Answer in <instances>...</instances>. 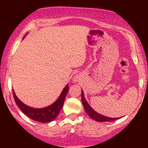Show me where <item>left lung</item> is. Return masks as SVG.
<instances>
[{"label": "left lung", "mask_w": 148, "mask_h": 148, "mask_svg": "<svg viewBox=\"0 0 148 148\" xmlns=\"http://www.w3.org/2000/svg\"><path fill=\"white\" fill-rule=\"evenodd\" d=\"M81 100H82V103L84 105V107L85 108V111H86L87 114H88L91 118H92L93 120H95V121L97 122H109V121H113V120H117L120 118H108V117L104 116V115L99 114V113H97L92 108V107L90 106L89 103L87 102L86 99L84 97V93L83 90H81Z\"/></svg>", "instance_id": "left-lung-1"}]
</instances>
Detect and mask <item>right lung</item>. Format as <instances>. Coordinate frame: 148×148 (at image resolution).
Segmentation results:
<instances>
[{"label": "right lung", "mask_w": 148, "mask_h": 148, "mask_svg": "<svg viewBox=\"0 0 148 148\" xmlns=\"http://www.w3.org/2000/svg\"><path fill=\"white\" fill-rule=\"evenodd\" d=\"M68 90L69 86L67 84L64 87L63 90L62 91L58 99L53 103H52L50 106L45 107V108H34L24 104L21 100L18 99L15 95L14 90H12L15 102L22 112L32 120L42 123L51 122L58 115L61 108L63 106L64 99H65V97L67 95Z\"/></svg>", "instance_id": "add662e5"}]
</instances>
